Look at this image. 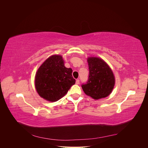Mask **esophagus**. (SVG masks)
<instances>
[{
  "instance_id": "obj_1",
  "label": "esophagus",
  "mask_w": 148,
  "mask_h": 148,
  "mask_svg": "<svg viewBox=\"0 0 148 148\" xmlns=\"http://www.w3.org/2000/svg\"><path fill=\"white\" fill-rule=\"evenodd\" d=\"M75 83H76V84H79V80L78 79H76V82H75Z\"/></svg>"
}]
</instances>
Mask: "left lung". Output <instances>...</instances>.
I'll use <instances>...</instances> for the list:
<instances>
[{"mask_svg": "<svg viewBox=\"0 0 148 148\" xmlns=\"http://www.w3.org/2000/svg\"><path fill=\"white\" fill-rule=\"evenodd\" d=\"M89 76L86 84H82V88L86 95L94 99L108 97L115 85V77L109 66L98 57L87 58Z\"/></svg>", "mask_w": 148, "mask_h": 148, "instance_id": "8db88e82", "label": "left lung"}]
</instances>
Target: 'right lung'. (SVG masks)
Masks as SVG:
<instances>
[{
    "label": "right lung",
    "instance_id": "add662e5",
    "mask_svg": "<svg viewBox=\"0 0 148 148\" xmlns=\"http://www.w3.org/2000/svg\"><path fill=\"white\" fill-rule=\"evenodd\" d=\"M71 68L64 66L60 55L49 57L38 68L35 76V87L38 95L47 101L55 102L64 97L75 83Z\"/></svg>",
    "mask_w": 148,
    "mask_h": 148
}]
</instances>
